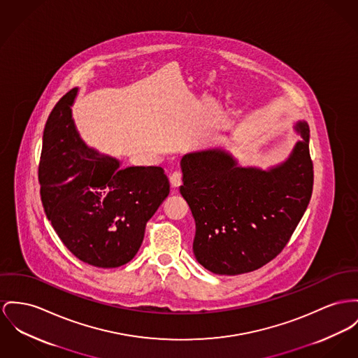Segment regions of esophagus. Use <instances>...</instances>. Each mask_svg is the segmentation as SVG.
<instances>
[{
    "instance_id": "obj_1",
    "label": "esophagus",
    "mask_w": 358,
    "mask_h": 358,
    "mask_svg": "<svg viewBox=\"0 0 358 358\" xmlns=\"http://www.w3.org/2000/svg\"><path fill=\"white\" fill-rule=\"evenodd\" d=\"M169 182H171V186L173 189L179 187L182 185V173L180 172H173L171 176H169Z\"/></svg>"
}]
</instances>
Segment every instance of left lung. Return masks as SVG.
Instances as JSON below:
<instances>
[{
  "label": "left lung",
  "instance_id": "obj_1",
  "mask_svg": "<svg viewBox=\"0 0 358 358\" xmlns=\"http://www.w3.org/2000/svg\"><path fill=\"white\" fill-rule=\"evenodd\" d=\"M294 130L300 140L289 157L267 169L241 167L221 148L182 157L180 194L195 221L192 251L209 271H254L284 250L313 186L308 123L299 120Z\"/></svg>",
  "mask_w": 358,
  "mask_h": 358
}]
</instances>
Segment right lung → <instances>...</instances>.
<instances>
[{"label":"right lung","mask_w":358,"mask_h":358,"mask_svg":"<svg viewBox=\"0 0 358 358\" xmlns=\"http://www.w3.org/2000/svg\"><path fill=\"white\" fill-rule=\"evenodd\" d=\"M73 88L52 108L39 164L45 213L80 261L113 268L130 262L145 225L169 194L162 167L122 168L83 141L73 120Z\"/></svg>","instance_id":"add662e5"}]
</instances>
